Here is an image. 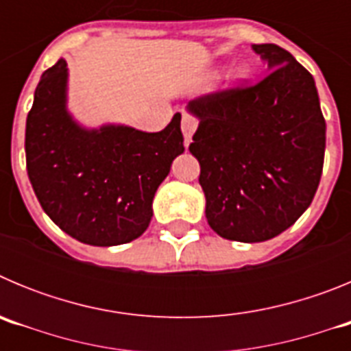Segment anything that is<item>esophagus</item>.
<instances>
[{"label":"esophagus","instance_id":"1","mask_svg":"<svg viewBox=\"0 0 351 351\" xmlns=\"http://www.w3.org/2000/svg\"><path fill=\"white\" fill-rule=\"evenodd\" d=\"M198 121L195 119L191 114H182V119H181V130H182V135H184V142L186 145L191 142V137H193L195 130H197Z\"/></svg>","mask_w":351,"mask_h":351}]
</instances>
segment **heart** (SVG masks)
<instances>
[{
  "label": "heart",
  "mask_w": 351,
  "mask_h": 351,
  "mask_svg": "<svg viewBox=\"0 0 351 351\" xmlns=\"http://www.w3.org/2000/svg\"><path fill=\"white\" fill-rule=\"evenodd\" d=\"M250 73L251 70L247 64H237L235 68H232L228 77H226V84H228V86H237V84L244 82V80L250 77Z\"/></svg>",
  "instance_id": "obj_1"
}]
</instances>
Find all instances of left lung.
Returning a JSON list of instances; mask_svg holds the SVG:
<instances>
[{
    "instance_id": "8db88e82",
    "label": "left lung",
    "mask_w": 351,
    "mask_h": 351,
    "mask_svg": "<svg viewBox=\"0 0 351 351\" xmlns=\"http://www.w3.org/2000/svg\"><path fill=\"white\" fill-rule=\"evenodd\" d=\"M267 75L250 88L190 101L198 119L190 153L200 163L206 218L218 235L263 243L311 206L325 154L315 79L274 43L251 45Z\"/></svg>"
}]
</instances>
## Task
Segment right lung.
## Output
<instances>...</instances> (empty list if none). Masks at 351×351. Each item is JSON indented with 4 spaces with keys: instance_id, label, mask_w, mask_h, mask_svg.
<instances>
[{
    "instance_id": "1",
    "label": "right lung",
    "mask_w": 351,
    "mask_h": 351,
    "mask_svg": "<svg viewBox=\"0 0 351 351\" xmlns=\"http://www.w3.org/2000/svg\"><path fill=\"white\" fill-rule=\"evenodd\" d=\"M181 114L165 130L125 125L86 128L68 110V68L61 58L43 71L26 119V165L49 218L91 246L141 237L153 198L176 156L184 153Z\"/></svg>"
}]
</instances>
